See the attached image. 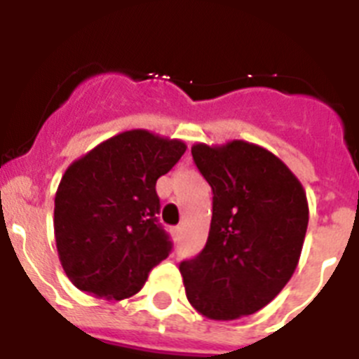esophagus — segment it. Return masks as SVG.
<instances>
[{
    "label": "esophagus",
    "instance_id": "1",
    "mask_svg": "<svg viewBox=\"0 0 359 359\" xmlns=\"http://www.w3.org/2000/svg\"><path fill=\"white\" fill-rule=\"evenodd\" d=\"M172 237H174V241H180V239H182V226L172 228Z\"/></svg>",
    "mask_w": 359,
    "mask_h": 359
}]
</instances>
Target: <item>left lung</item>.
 <instances>
[{
	"instance_id": "1",
	"label": "left lung",
	"mask_w": 359,
	"mask_h": 359,
	"mask_svg": "<svg viewBox=\"0 0 359 359\" xmlns=\"http://www.w3.org/2000/svg\"><path fill=\"white\" fill-rule=\"evenodd\" d=\"M192 158L214 198L205 248L180 264L187 298L212 320L253 315L297 269L309 221L306 190L273 152L248 142L196 144Z\"/></svg>"
}]
</instances>
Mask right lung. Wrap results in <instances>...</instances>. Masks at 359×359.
Instances as JSON below:
<instances>
[{
	"mask_svg": "<svg viewBox=\"0 0 359 359\" xmlns=\"http://www.w3.org/2000/svg\"><path fill=\"white\" fill-rule=\"evenodd\" d=\"M187 151L145 129L120 133L66 169L53 228L62 269L81 291L122 300L142 290L172 250L158 223V177Z\"/></svg>",
	"mask_w": 359,
	"mask_h": 359,
	"instance_id": "obj_1",
	"label": "right lung"
}]
</instances>
